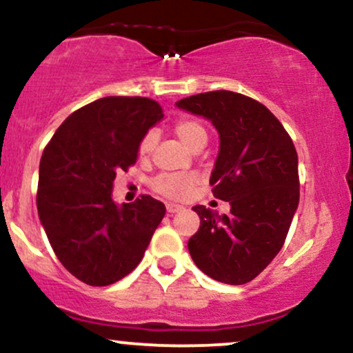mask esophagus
Returning <instances> with one entry per match:
<instances>
[{
	"label": "esophagus",
	"instance_id": "esophagus-1",
	"mask_svg": "<svg viewBox=\"0 0 353 353\" xmlns=\"http://www.w3.org/2000/svg\"><path fill=\"white\" fill-rule=\"evenodd\" d=\"M165 209H168V212L171 214V216H172V214L181 212V210H184V208H182V205H179V204H172V202H171V204L165 205Z\"/></svg>",
	"mask_w": 353,
	"mask_h": 353
}]
</instances>
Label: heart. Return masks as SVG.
<instances>
[{
	"mask_svg": "<svg viewBox=\"0 0 353 353\" xmlns=\"http://www.w3.org/2000/svg\"><path fill=\"white\" fill-rule=\"evenodd\" d=\"M174 132L177 137L182 141V144L185 148H189L192 151L194 148H197L199 144L208 143V131L194 117H181L179 121H176L174 124ZM157 136L154 131L145 132L139 143V154L143 157L149 156L152 152L154 145H156ZM194 184H196V177L192 174H161L156 179L152 181V188L156 192H159L161 196L169 197V199H184L189 196V192L192 190Z\"/></svg>",
	"mask_w": 353,
	"mask_h": 353,
	"instance_id": "b5f03b06",
	"label": "heart"
}]
</instances>
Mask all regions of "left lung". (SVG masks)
I'll return each instance as SVG.
<instances>
[{"label":"left lung","mask_w":353,"mask_h":353,"mask_svg":"<svg viewBox=\"0 0 353 353\" xmlns=\"http://www.w3.org/2000/svg\"><path fill=\"white\" fill-rule=\"evenodd\" d=\"M176 106L217 129L221 143L210 185L214 197L230 204L222 216L194 205L201 225L188 242L190 257L214 281L250 282L282 249L297 210L295 145L264 104L239 92H201Z\"/></svg>","instance_id":"1"}]
</instances>
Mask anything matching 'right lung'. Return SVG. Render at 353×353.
Wrapping results in <instances>:
<instances>
[{
    "mask_svg": "<svg viewBox=\"0 0 353 353\" xmlns=\"http://www.w3.org/2000/svg\"><path fill=\"white\" fill-rule=\"evenodd\" d=\"M148 98L108 96L66 117L44 148L36 205L64 269L104 287L136 269L165 208L151 196L112 201L116 174L136 163L139 143L163 119Z\"/></svg>",
    "mask_w": 353,
    "mask_h": 353,
    "instance_id": "1",
    "label": "right lung"
}]
</instances>
